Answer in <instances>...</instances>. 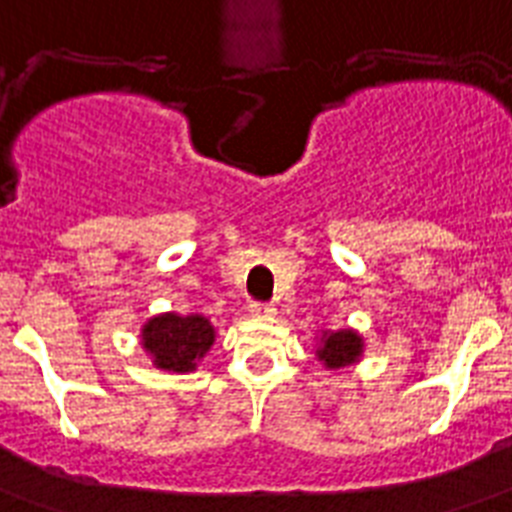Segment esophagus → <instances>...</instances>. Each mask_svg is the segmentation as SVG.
Wrapping results in <instances>:
<instances>
[{
  "label": "esophagus",
  "instance_id": "1",
  "mask_svg": "<svg viewBox=\"0 0 512 512\" xmlns=\"http://www.w3.org/2000/svg\"><path fill=\"white\" fill-rule=\"evenodd\" d=\"M249 313H252L255 319H271V316H276V308L265 303H255V305H249Z\"/></svg>",
  "mask_w": 512,
  "mask_h": 512
}]
</instances>
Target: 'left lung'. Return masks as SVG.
Masks as SVG:
<instances>
[{
  "label": "left lung",
  "mask_w": 512,
  "mask_h": 512,
  "mask_svg": "<svg viewBox=\"0 0 512 512\" xmlns=\"http://www.w3.org/2000/svg\"><path fill=\"white\" fill-rule=\"evenodd\" d=\"M364 356V337L358 335L356 329H327L319 335V345H316V358H319L324 369L340 372L348 366L358 364Z\"/></svg>",
  "instance_id": "1"
}]
</instances>
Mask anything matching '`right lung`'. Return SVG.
Returning a JSON list of instances; mask_svg holds the SVG:
<instances>
[{
	"label": "right lung",
	"instance_id": "1",
	"mask_svg": "<svg viewBox=\"0 0 512 512\" xmlns=\"http://www.w3.org/2000/svg\"><path fill=\"white\" fill-rule=\"evenodd\" d=\"M140 345L151 356L156 369L188 374L196 372L201 358L215 345V327L201 313H159L140 329Z\"/></svg>",
	"mask_w": 512,
	"mask_h": 512
}]
</instances>
